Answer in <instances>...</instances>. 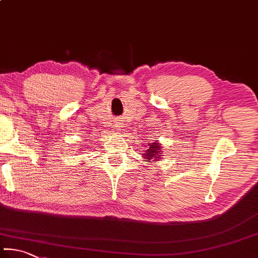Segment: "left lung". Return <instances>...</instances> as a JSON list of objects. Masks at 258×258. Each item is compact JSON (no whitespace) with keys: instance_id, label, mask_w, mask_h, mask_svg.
<instances>
[{"instance_id":"left-lung-1","label":"left lung","mask_w":258,"mask_h":258,"mask_svg":"<svg viewBox=\"0 0 258 258\" xmlns=\"http://www.w3.org/2000/svg\"><path fill=\"white\" fill-rule=\"evenodd\" d=\"M161 148L160 143H152L149 144V149L145 150V153H143L144 157H147V160H153L156 156H161Z\"/></svg>"}]
</instances>
